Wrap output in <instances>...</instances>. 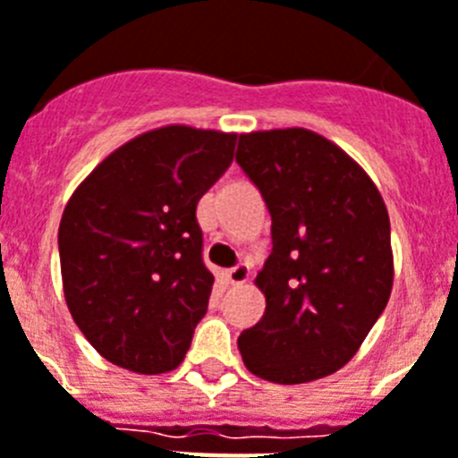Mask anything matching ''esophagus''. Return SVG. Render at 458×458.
<instances>
[{
	"label": "esophagus",
	"instance_id": "1",
	"mask_svg": "<svg viewBox=\"0 0 458 458\" xmlns=\"http://www.w3.org/2000/svg\"><path fill=\"white\" fill-rule=\"evenodd\" d=\"M249 272H251L249 263H237L228 267V270H223V276H225L228 284H244L249 279Z\"/></svg>",
	"mask_w": 458,
	"mask_h": 458
}]
</instances>
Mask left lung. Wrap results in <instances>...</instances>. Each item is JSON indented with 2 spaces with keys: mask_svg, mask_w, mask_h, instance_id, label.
Instances as JSON below:
<instances>
[{
  "mask_svg": "<svg viewBox=\"0 0 458 458\" xmlns=\"http://www.w3.org/2000/svg\"><path fill=\"white\" fill-rule=\"evenodd\" d=\"M235 160L272 216V253L256 276L265 314L237 340L244 366L276 384L326 377L389 302L386 205L347 153L310 130L240 134Z\"/></svg>",
  "mask_w": 458,
  "mask_h": 458,
  "instance_id": "left-lung-1",
  "label": "left lung"
}]
</instances>
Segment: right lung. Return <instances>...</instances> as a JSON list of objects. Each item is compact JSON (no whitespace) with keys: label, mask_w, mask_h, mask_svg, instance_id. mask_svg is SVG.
Returning a JSON list of instances; mask_svg holds the SVG:
<instances>
[{"label":"right lung","mask_w":458,"mask_h":458,"mask_svg":"<svg viewBox=\"0 0 458 458\" xmlns=\"http://www.w3.org/2000/svg\"><path fill=\"white\" fill-rule=\"evenodd\" d=\"M237 134L167 125L123 144L64 207L57 249L64 301L106 360L174 370L207 314L199 198L228 170Z\"/></svg>","instance_id":"right-lung-1"}]
</instances>
